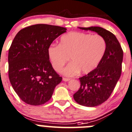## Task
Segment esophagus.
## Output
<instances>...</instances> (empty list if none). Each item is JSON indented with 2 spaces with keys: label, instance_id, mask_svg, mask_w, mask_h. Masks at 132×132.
Wrapping results in <instances>:
<instances>
[{
  "label": "esophagus",
  "instance_id": "obj_1",
  "mask_svg": "<svg viewBox=\"0 0 132 132\" xmlns=\"http://www.w3.org/2000/svg\"><path fill=\"white\" fill-rule=\"evenodd\" d=\"M62 80H63L64 81H65V82H67V81H69V80H70V79H69V78L63 77V79H62Z\"/></svg>",
  "mask_w": 132,
  "mask_h": 132
}]
</instances>
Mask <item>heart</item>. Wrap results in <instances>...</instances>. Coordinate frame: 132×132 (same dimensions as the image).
Masks as SVG:
<instances>
[{
    "mask_svg": "<svg viewBox=\"0 0 132 132\" xmlns=\"http://www.w3.org/2000/svg\"><path fill=\"white\" fill-rule=\"evenodd\" d=\"M106 50V43L101 35L70 32L61 37L59 45L51 44L48 54L53 69L60 72L70 58L71 63L64 70L68 76L79 72L88 73L99 64Z\"/></svg>",
    "mask_w": 132,
    "mask_h": 132,
    "instance_id": "b5f03b06",
    "label": "heart"
}]
</instances>
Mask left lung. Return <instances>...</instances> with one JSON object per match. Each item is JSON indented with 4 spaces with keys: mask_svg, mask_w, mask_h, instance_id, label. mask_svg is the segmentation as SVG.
<instances>
[{
    "mask_svg": "<svg viewBox=\"0 0 132 132\" xmlns=\"http://www.w3.org/2000/svg\"><path fill=\"white\" fill-rule=\"evenodd\" d=\"M79 28L96 32L106 43L103 59L93 71L79 78L80 87L73 95L78 104L97 106L109 98L121 77L123 51L116 37L109 31L97 26Z\"/></svg>",
    "mask_w": 132,
    "mask_h": 132,
    "instance_id": "1",
    "label": "left lung"
}]
</instances>
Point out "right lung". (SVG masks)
Returning <instances> with one entry per match:
<instances>
[{
  "mask_svg": "<svg viewBox=\"0 0 132 132\" xmlns=\"http://www.w3.org/2000/svg\"><path fill=\"white\" fill-rule=\"evenodd\" d=\"M66 28L39 24L18 32L8 53V75L13 88L22 101L33 106L48 102L62 77L54 70L48 47Z\"/></svg>",
  "mask_w": 132,
  "mask_h": 132,
  "instance_id": "obj_1",
  "label": "right lung"
}]
</instances>
